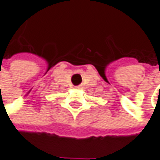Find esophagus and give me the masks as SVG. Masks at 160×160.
<instances>
[{"instance_id": "esophagus-1", "label": "esophagus", "mask_w": 160, "mask_h": 160, "mask_svg": "<svg viewBox=\"0 0 160 160\" xmlns=\"http://www.w3.org/2000/svg\"><path fill=\"white\" fill-rule=\"evenodd\" d=\"M77 88H78V89H80V86H78V87H77Z\"/></svg>"}]
</instances>
